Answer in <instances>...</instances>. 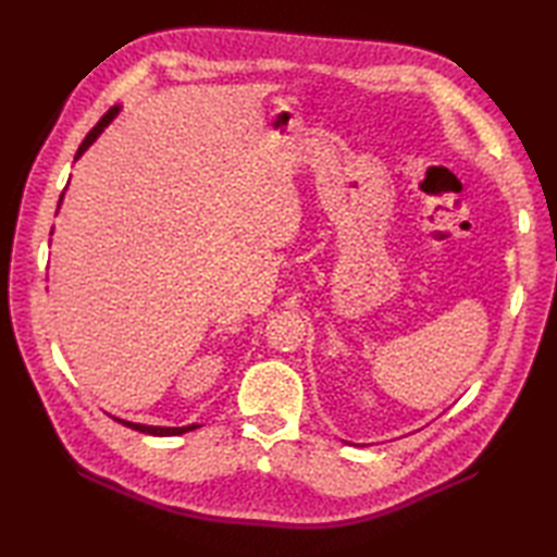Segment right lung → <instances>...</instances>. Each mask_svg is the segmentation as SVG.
<instances>
[{
	"instance_id": "add662e5",
	"label": "right lung",
	"mask_w": 557,
	"mask_h": 557,
	"mask_svg": "<svg viewBox=\"0 0 557 557\" xmlns=\"http://www.w3.org/2000/svg\"><path fill=\"white\" fill-rule=\"evenodd\" d=\"M120 112V108H112V110H108L102 114V120L90 128L88 132V136L83 138V144L78 146V152H76V158L81 156L83 150H86L92 140H96L98 136H100V132L104 126H108L112 120H114V114ZM120 423H124V425H128V429H134V431H140V433H148V435H182V433H188V431H194V429H198L196 423H191V425H182V429H162V425H144V423H132V421H122V419H116Z\"/></svg>"
}]
</instances>
